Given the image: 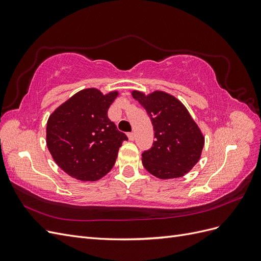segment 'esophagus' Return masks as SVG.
Wrapping results in <instances>:
<instances>
[{"label": "esophagus", "instance_id": "obj_1", "mask_svg": "<svg viewBox=\"0 0 261 261\" xmlns=\"http://www.w3.org/2000/svg\"><path fill=\"white\" fill-rule=\"evenodd\" d=\"M127 137H128V139L132 140V141H133L134 139H135V135H134V133H128V134H127Z\"/></svg>", "mask_w": 261, "mask_h": 261}]
</instances>
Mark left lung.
Masks as SVG:
<instances>
[{"instance_id": "1", "label": "left lung", "mask_w": 261, "mask_h": 261, "mask_svg": "<svg viewBox=\"0 0 261 261\" xmlns=\"http://www.w3.org/2000/svg\"><path fill=\"white\" fill-rule=\"evenodd\" d=\"M133 98L143 106L154 130L152 147L141 154L145 169L161 179L184 176L199 161L204 137L185 106L164 91L146 94L137 90Z\"/></svg>"}]
</instances>
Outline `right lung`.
Segmentation results:
<instances>
[{"instance_id":"1","label":"right lung","mask_w":261,"mask_h":261,"mask_svg":"<svg viewBox=\"0 0 261 261\" xmlns=\"http://www.w3.org/2000/svg\"><path fill=\"white\" fill-rule=\"evenodd\" d=\"M117 94L84 89L50 115L46 146L55 163L69 176L93 181L113 168L118 149L128 139L108 117Z\"/></svg>"}]
</instances>
